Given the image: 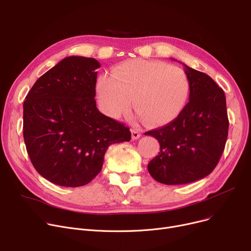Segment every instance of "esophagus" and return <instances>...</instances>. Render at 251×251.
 <instances>
[{
  "label": "esophagus",
  "instance_id": "obj_1",
  "mask_svg": "<svg viewBox=\"0 0 251 251\" xmlns=\"http://www.w3.org/2000/svg\"><path fill=\"white\" fill-rule=\"evenodd\" d=\"M131 133H132V139H138L140 136H141V134H140V132L139 131H137L136 129H131Z\"/></svg>",
  "mask_w": 251,
  "mask_h": 251
}]
</instances>
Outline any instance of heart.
<instances>
[{
  "label": "heart",
  "instance_id": "b5f03b06",
  "mask_svg": "<svg viewBox=\"0 0 251 251\" xmlns=\"http://www.w3.org/2000/svg\"><path fill=\"white\" fill-rule=\"evenodd\" d=\"M189 79L181 68L160 61L130 60L119 64L112 75L98 79L97 92L103 110L118 118L132 102L137 117L151 125L176 119L189 97Z\"/></svg>",
  "mask_w": 251,
  "mask_h": 251
}]
</instances>
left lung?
<instances>
[{
    "label": "left lung",
    "mask_w": 251,
    "mask_h": 251,
    "mask_svg": "<svg viewBox=\"0 0 251 251\" xmlns=\"http://www.w3.org/2000/svg\"><path fill=\"white\" fill-rule=\"evenodd\" d=\"M183 66L190 85L188 103L175 120L144 133L160 143L159 154L148 165L149 172L167 185L187 184L209 175L228 137L224 90L207 74Z\"/></svg>",
    "instance_id": "left-lung-1"
}]
</instances>
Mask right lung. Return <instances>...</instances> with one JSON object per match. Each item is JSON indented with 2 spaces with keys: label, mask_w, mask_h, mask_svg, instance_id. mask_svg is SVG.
Returning a JSON list of instances; mask_svg holds the SVG:
<instances>
[{
  "label": "right lung",
  "mask_w": 251,
  "mask_h": 251,
  "mask_svg": "<svg viewBox=\"0 0 251 251\" xmlns=\"http://www.w3.org/2000/svg\"><path fill=\"white\" fill-rule=\"evenodd\" d=\"M100 64L71 56L39 77L23 103V137L39 175L64 187L86 185L111 144L129 141L128 127L101 114L95 100Z\"/></svg>",
  "instance_id": "right-lung-1"
}]
</instances>
